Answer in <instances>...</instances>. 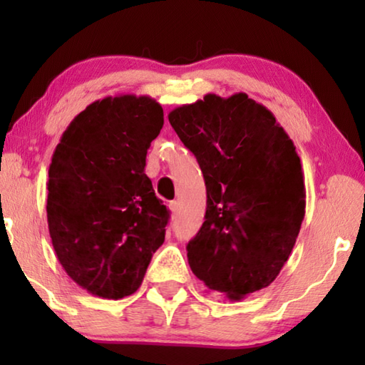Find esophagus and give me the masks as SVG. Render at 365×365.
I'll list each match as a JSON object with an SVG mask.
<instances>
[{
    "instance_id": "34e87169",
    "label": "esophagus",
    "mask_w": 365,
    "mask_h": 365,
    "mask_svg": "<svg viewBox=\"0 0 365 365\" xmlns=\"http://www.w3.org/2000/svg\"><path fill=\"white\" fill-rule=\"evenodd\" d=\"M169 209H170L172 214H177V211H178V202H177V201H170V202H169Z\"/></svg>"
}]
</instances>
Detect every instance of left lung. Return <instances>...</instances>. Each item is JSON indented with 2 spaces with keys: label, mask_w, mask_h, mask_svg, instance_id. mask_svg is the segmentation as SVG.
I'll return each mask as SVG.
<instances>
[{
  "label": "left lung",
  "mask_w": 365,
  "mask_h": 365,
  "mask_svg": "<svg viewBox=\"0 0 365 365\" xmlns=\"http://www.w3.org/2000/svg\"><path fill=\"white\" fill-rule=\"evenodd\" d=\"M206 183L205 224L187 246L193 274L230 301L269 287L292 255L306 212L301 159L270 110L235 93L169 113Z\"/></svg>",
  "instance_id": "8db88e82"
}]
</instances>
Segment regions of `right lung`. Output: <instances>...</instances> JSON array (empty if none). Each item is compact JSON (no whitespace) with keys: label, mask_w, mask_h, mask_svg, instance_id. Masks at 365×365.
Listing matches in <instances>:
<instances>
[{"label":"right lung","mask_w":365,"mask_h":365,"mask_svg":"<svg viewBox=\"0 0 365 365\" xmlns=\"http://www.w3.org/2000/svg\"><path fill=\"white\" fill-rule=\"evenodd\" d=\"M164 125L150 96H108L66 128L48 170L49 237L67 275L86 292L120 299L140 288L164 243L169 211L145 174Z\"/></svg>","instance_id":"right-lung-1"}]
</instances>
